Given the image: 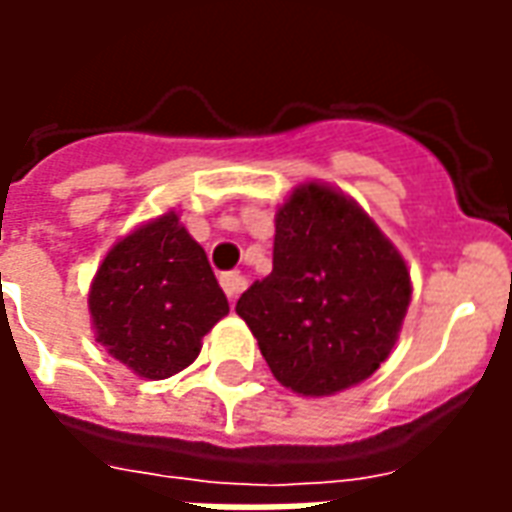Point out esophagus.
<instances>
[{
	"instance_id": "obj_1",
	"label": "esophagus",
	"mask_w": 512,
	"mask_h": 512,
	"mask_svg": "<svg viewBox=\"0 0 512 512\" xmlns=\"http://www.w3.org/2000/svg\"><path fill=\"white\" fill-rule=\"evenodd\" d=\"M219 282H222V290L227 293V299L230 301L238 299V293H241L246 285V279L241 271H227V274H222V277H219Z\"/></svg>"
}]
</instances>
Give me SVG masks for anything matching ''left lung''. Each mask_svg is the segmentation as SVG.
I'll return each instance as SVG.
<instances>
[{"mask_svg": "<svg viewBox=\"0 0 512 512\" xmlns=\"http://www.w3.org/2000/svg\"><path fill=\"white\" fill-rule=\"evenodd\" d=\"M274 222V268L235 312L282 386L326 397L362 384L406 318V260L351 197L323 183L299 186Z\"/></svg>", "mask_w": 512, "mask_h": 512, "instance_id": "obj_1", "label": "left lung"}]
</instances>
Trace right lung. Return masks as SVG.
Here are the masks:
<instances>
[{"mask_svg":"<svg viewBox=\"0 0 512 512\" xmlns=\"http://www.w3.org/2000/svg\"><path fill=\"white\" fill-rule=\"evenodd\" d=\"M95 340L136 376L189 367L202 337L230 312L211 263L175 211L120 238L90 285Z\"/></svg>","mask_w":512,"mask_h":512,"instance_id":"obj_1","label":"right lung"}]
</instances>
